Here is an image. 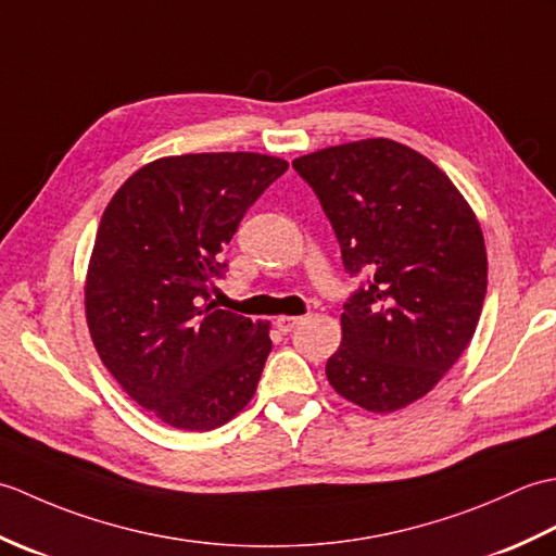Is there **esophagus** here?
<instances>
[{"label":"esophagus","mask_w":556,"mask_h":556,"mask_svg":"<svg viewBox=\"0 0 556 556\" xmlns=\"http://www.w3.org/2000/svg\"><path fill=\"white\" fill-rule=\"evenodd\" d=\"M301 323V317H293V315H279L277 320H275V325H277V329L281 334H289L293 327H296Z\"/></svg>","instance_id":"esophagus-1"}]
</instances>
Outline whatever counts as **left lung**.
I'll return each mask as SVG.
<instances>
[{"mask_svg":"<svg viewBox=\"0 0 556 556\" xmlns=\"http://www.w3.org/2000/svg\"><path fill=\"white\" fill-rule=\"evenodd\" d=\"M332 224L344 269L363 277L327 361L337 392L372 413L425 396L473 339L488 255L473 210L448 176L387 138L293 160Z\"/></svg>","mask_w":556,"mask_h":556,"instance_id":"left-lung-1","label":"left lung"}]
</instances>
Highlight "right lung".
Wrapping results in <instances>:
<instances>
[{"label":"right lung","instance_id":"1","mask_svg":"<svg viewBox=\"0 0 556 556\" xmlns=\"http://www.w3.org/2000/svg\"><path fill=\"white\" fill-rule=\"evenodd\" d=\"M289 169L257 152L146 164L110 200L86 281L92 344L138 406L179 430H215L253 399L269 325L210 303L224 245Z\"/></svg>","mask_w":556,"mask_h":556}]
</instances>
